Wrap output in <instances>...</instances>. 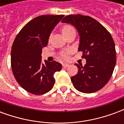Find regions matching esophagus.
I'll return each instance as SVG.
<instances>
[{"label": "esophagus", "instance_id": "esophagus-1", "mask_svg": "<svg viewBox=\"0 0 124 124\" xmlns=\"http://www.w3.org/2000/svg\"><path fill=\"white\" fill-rule=\"evenodd\" d=\"M70 66V64H68V63H63V64H62V66H63V67L66 68L68 67V66Z\"/></svg>", "mask_w": 124, "mask_h": 124}]
</instances>
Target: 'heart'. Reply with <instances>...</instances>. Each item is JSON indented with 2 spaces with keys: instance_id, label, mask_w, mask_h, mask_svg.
<instances>
[{
  "instance_id": "b5f03b06",
  "label": "heart",
  "mask_w": 124,
  "mask_h": 124,
  "mask_svg": "<svg viewBox=\"0 0 124 124\" xmlns=\"http://www.w3.org/2000/svg\"><path fill=\"white\" fill-rule=\"evenodd\" d=\"M72 29H74L72 26H71L70 25H65L62 28V34H63V35L65 34L67 32H68L69 31L72 30ZM68 52H63V53H62V56L63 58H67L68 57Z\"/></svg>"
}]
</instances>
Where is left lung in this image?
I'll return each instance as SVG.
<instances>
[{
	"instance_id": "left-lung-1",
	"label": "left lung",
	"mask_w": 124,
	"mask_h": 124,
	"mask_svg": "<svg viewBox=\"0 0 124 124\" xmlns=\"http://www.w3.org/2000/svg\"><path fill=\"white\" fill-rule=\"evenodd\" d=\"M71 24L78 32V51L83 52L84 66L76 64L77 74L71 77L73 86L83 93L96 92L106 84L116 63L114 40L106 28L93 18L81 15H68L62 20Z\"/></svg>"
}]
</instances>
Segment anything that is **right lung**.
I'll use <instances>...</instances> for the list:
<instances>
[{"label":"right lung","mask_w":124,"mask_h":124,"mask_svg":"<svg viewBox=\"0 0 124 124\" xmlns=\"http://www.w3.org/2000/svg\"><path fill=\"white\" fill-rule=\"evenodd\" d=\"M64 15H42L28 22L18 34L11 50V66L17 82L35 95L47 93L55 83L54 74L62 69L56 61L42 62V49Z\"/></svg>","instance_id":"obj_1"}]
</instances>
